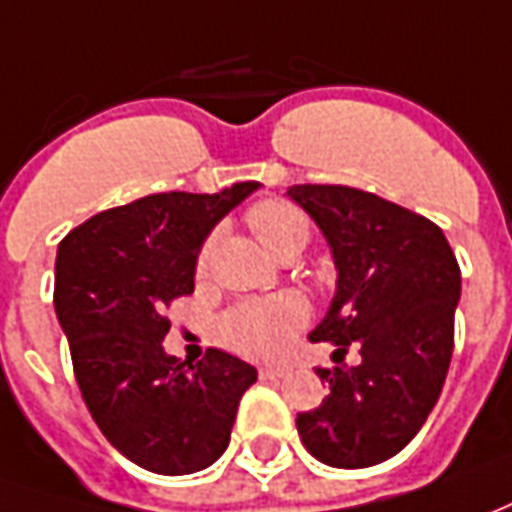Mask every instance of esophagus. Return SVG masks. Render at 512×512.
<instances>
[{
	"label": "esophagus",
	"instance_id": "esophagus-1",
	"mask_svg": "<svg viewBox=\"0 0 512 512\" xmlns=\"http://www.w3.org/2000/svg\"><path fill=\"white\" fill-rule=\"evenodd\" d=\"M280 377H282L280 368H271V366L260 368V380H280Z\"/></svg>",
	"mask_w": 512,
	"mask_h": 512
}]
</instances>
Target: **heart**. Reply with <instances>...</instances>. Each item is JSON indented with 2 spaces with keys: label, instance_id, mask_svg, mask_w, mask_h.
Listing matches in <instances>:
<instances>
[{
  "label": "heart",
  "instance_id": "b5f03b06",
  "mask_svg": "<svg viewBox=\"0 0 512 512\" xmlns=\"http://www.w3.org/2000/svg\"><path fill=\"white\" fill-rule=\"evenodd\" d=\"M246 224L252 227L260 244L266 246L271 255H285L291 249H305L310 241V221L299 207L266 199L246 213ZM213 241L207 238L199 246L196 255V271L202 274L210 263ZM305 324V305L291 293L268 296V299H249L241 305L230 307L219 321L221 341L230 349L249 357H277L285 352L296 330Z\"/></svg>",
  "mask_w": 512,
  "mask_h": 512
}]
</instances>
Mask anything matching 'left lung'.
I'll list each match as a JSON object with an SVG mask.
<instances>
[{
    "label": "left lung",
    "instance_id": "1",
    "mask_svg": "<svg viewBox=\"0 0 512 512\" xmlns=\"http://www.w3.org/2000/svg\"><path fill=\"white\" fill-rule=\"evenodd\" d=\"M338 268V288L310 341L357 366L316 368L330 393L296 416L310 455L335 468L377 466L416 438L441 396L455 349L460 266L438 224L349 185H291Z\"/></svg>",
    "mask_w": 512,
    "mask_h": 512
}]
</instances>
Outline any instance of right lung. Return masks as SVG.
Here are the masks:
<instances>
[{"instance_id":"right-lung-1","label":"right lung","mask_w":512,"mask_h":512,"mask_svg":"<svg viewBox=\"0 0 512 512\" xmlns=\"http://www.w3.org/2000/svg\"><path fill=\"white\" fill-rule=\"evenodd\" d=\"M260 188L152 194L102 210L57 246L55 313L96 427L135 466L180 477L216 463L255 366L221 349L166 355V307L194 293L210 230Z\"/></svg>"}]
</instances>
